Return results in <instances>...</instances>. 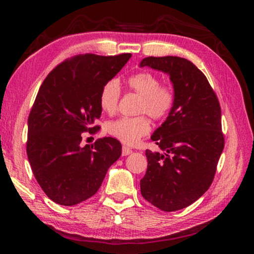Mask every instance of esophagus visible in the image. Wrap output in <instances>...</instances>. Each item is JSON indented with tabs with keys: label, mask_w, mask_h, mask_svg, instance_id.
I'll return each instance as SVG.
<instances>
[{
	"label": "esophagus",
	"mask_w": 254,
	"mask_h": 254,
	"mask_svg": "<svg viewBox=\"0 0 254 254\" xmlns=\"http://www.w3.org/2000/svg\"><path fill=\"white\" fill-rule=\"evenodd\" d=\"M132 153V149L126 147V145H123L122 148V156H128V154Z\"/></svg>",
	"instance_id": "esophagus-1"
}]
</instances>
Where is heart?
<instances>
[{
	"instance_id": "b5f03b06",
	"label": "heart",
	"mask_w": 254,
	"mask_h": 254,
	"mask_svg": "<svg viewBox=\"0 0 254 254\" xmlns=\"http://www.w3.org/2000/svg\"><path fill=\"white\" fill-rule=\"evenodd\" d=\"M160 78L149 71H141L131 76L127 85L128 91L140 96L136 113L148 114L153 120H162L171 112L175 104V92L169 85L160 84ZM121 88L117 79L103 85L100 92L101 109L113 114L118 109ZM150 121L145 115L135 118H121L107 124V132L126 144H134L150 132Z\"/></svg>"
}]
</instances>
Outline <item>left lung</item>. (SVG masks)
I'll return each instance as SVG.
<instances>
[{"mask_svg": "<svg viewBox=\"0 0 254 254\" xmlns=\"http://www.w3.org/2000/svg\"><path fill=\"white\" fill-rule=\"evenodd\" d=\"M145 66L170 76L175 104L151 136L163 153L145 151L141 194L159 209L175 212L196 201L213 183L224 149L221 106L206 76L189 60L147 57L140 63Z\"/></svg>", "mask_w": 254, "mask_h": 254, "instance_id": "8db88e82", "label": "left lung"}]
</instances>
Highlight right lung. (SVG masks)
<instances>
[{
    "mask_svg": "<svg viewBox=\"0 0 254 254\" xmlns=\"http://www.w3.org/2000/svg\"><path fill=\"white\" fill-rule=\"evenodd\" d=\"M131 54L75 56L49 72L40 86L28 119L27 154L45 194L64 206L96 194L122 145L105 136L80 147L83 133H95L101 118L103 85L131 58Z\"/></svg>",
    "mask_w": 254,
    "mask_h": 254,
    "instance_id": "1",
    "label": "right lung"
}]
</instances>
